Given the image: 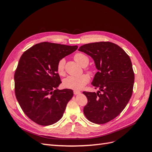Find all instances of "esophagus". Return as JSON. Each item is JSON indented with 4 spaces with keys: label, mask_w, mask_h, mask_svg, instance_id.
Returning a JSON list of instances; mask_svg holds the SVG:
<instances>
[{
    "label": "esophagus",
    "mask_w": 152,
    "mask_h": 152,
    "mask_svg": "<svg viewBox=\"0 0 152 152\" xmlns=\"http://www.w3.org/2000/svg\"><path fill=\"white\" fill-rule=\"evenodd\" d=\"M80 93V92L79 91H76V90H74L73 91V94H74L75 95H77V94H79Z\"/></svg>",
    "instance_id": "34e87169"
}]
</instances>
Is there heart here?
<instances>
[{
    "label": "heart",
    "instance_id": "b5f03b06",
    "mask_svg": "<svg viewBox=\"0 0 152 152\" xmlns=\"http://www.w3.org/2000/svg\"><path fill=\"white\" fill-rule=\"evenodd\" d=\"M74 59L82 67H84L85 65H87V64L89 63L88 57L84 54L77 53L74 56ZM65 63L66 61L65 58L61 59L58 63L57 72L61 76H64L65 74ZM89 82V78L86 74L77 77L68 76L66 79L63 80V86L66 88L78 91L83 89L84 86L87 84H88Z\"/></svg>",
    "mask_w": 152,
    "mask_h": 152
}]
</instances>
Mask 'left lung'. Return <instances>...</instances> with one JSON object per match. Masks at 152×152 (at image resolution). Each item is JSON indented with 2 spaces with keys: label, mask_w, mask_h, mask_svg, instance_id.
Returning <instances> with one entry per match:
<instances>
[{
  "label": "left lung",
  "mask_w": 152,
  "mask_h": 152,
  "mask_svg": "<svg viewBox=\"0 0 152 152\" xmlns=\"http://www.w3.org/2000/svg\"><path fill=\"white\" fill-rule=\"evenodd\" d=\"M79 50L93 59L98 70L91 84L99 91L83 92L88 101L84 113L93 123L108 122L122 112L132 96L134 73L131 59L121 47L110 42L86 44Z\"/></svg>",
  "instance_id": "1"
}]
</instances>
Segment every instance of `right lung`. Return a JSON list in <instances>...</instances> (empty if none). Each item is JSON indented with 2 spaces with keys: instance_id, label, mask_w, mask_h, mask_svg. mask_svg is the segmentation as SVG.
Masks as SVG:
<instances>
[{
  "instance_id": "1",
  "label": "right lung",
  "mask_w": 152,
  "mask_h": 152,
  "mask_svg": "<svg viewBox=\"0 0 152 152\" xmlns=\"http://www.w3.org/2000/svg\"><path fill=\"white\" fill-rule=\"evenodd\" d=\"M77 48V45L44 42L22 54L15 73V95L23 111L32 121L49 126L63 117L73 92L57 89L61 83L57 65Z\"/></svg>"
}]
</instances>
